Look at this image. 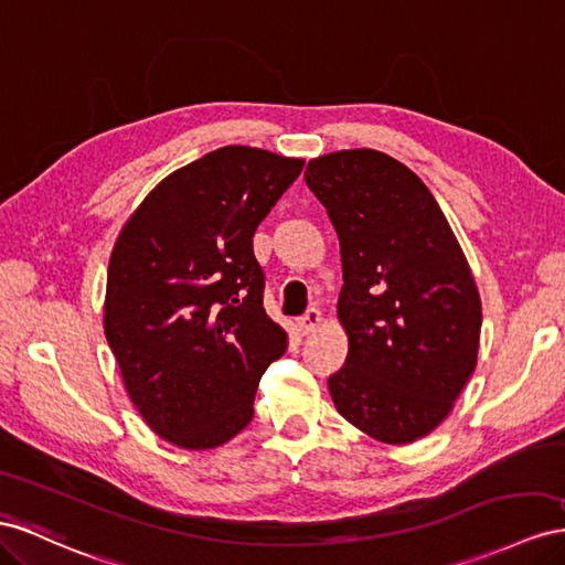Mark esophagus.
Returning <instances> with one entry per match:
<instances>
[{
    "mask_svg": "<svg viewBox=\"0 0 565 565\" xmlns=\"http://www.w3.org/2000/svg\"><path fill=\"white\" fill-rule=\"evenodd\" d=\"M320 311L318 309H309L307 313H303L299 320H297V330L301 332V334H309V332H313L318 326H320Z\"/></svg>",
    "mask_w": 565,
    "mask_h": 565,
    "instance_id": "esophagus-1",
    "label": "esophagus"
}]
</instances>
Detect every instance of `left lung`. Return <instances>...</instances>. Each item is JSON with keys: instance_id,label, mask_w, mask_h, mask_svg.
Returning a JSON list of instances; mask_svg holds the SVG:
<instances>
[{"instance_id": "obj_1", "label": "left lung", "mask_w": 565, "mask_h": 565, "mask_svg": "<svg viewBox=\"0 0 565 565\" xmlns=\"http://www.w3.org/2000/svg\"><path fill=\"white\" fill-rule=\"evenodd\" d=\"M307 185L340 237L338 318L349 352L328 390L385 445L430 435L476 371L482 303L466 254L425 182L377 149L311 159Z\"/></svg>"}]
</instances>
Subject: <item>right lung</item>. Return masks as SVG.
<instances>
[{
    "label": "right lung",
    "mask_w": 565,
    "mask_h": 565,
    "mask_svg": "<svg viewBox=\"0 0 565 565\" xmlns=\"http://www.w3.org/2000/svg\"><path fill=\"white\" fill-rule=\"evenodd\" d=\"M301 169L221 147L166 175L120 227L104 334L130 402L175 447L216 449L245 430L258 380L285 354L252 237Z\"/></svg>",
    "instance_id": "right-lung-1"
}]
</instances>
